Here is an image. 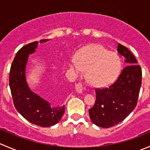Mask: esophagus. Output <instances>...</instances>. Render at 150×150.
<instances>
[{
	"mask_svg": "<svg viewBox=\"0 0 150 150\" xmlns=\"http://www.w3.org/2000/svg\"><path fill=\"white\" fill-rule=\"evenodd\" d=\"M75 89H76L77 92L78 93H82L83 91V84L81 83H78L75 85Z\"/></svg>",
	"mask_w": 150,
	"mask_h": 150,
	"instance_id": "34e87169",
	"label": "esophagus"
}]
</instances>
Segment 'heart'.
I'll list each match as a JSON object with an SVG mask.
<instances>
[{
  "label": "heart",
  "instance_id": "b5f03b06",
  "mask_svg": "<svg viewBox=\"0 0 150 150\" xmlns=\"http://www.w3.org/2000/svg\"><path fill=\"white\" fill-rule=\"evenodd\" d=\"M70 67L77 74L88 71L90 83L102 87L115 81L120 73L121 62L115 53L100 45H93L81 51Z\"/></svg>",
  "mask_w": 150,
  "mask_h": 150
}]
</instances>
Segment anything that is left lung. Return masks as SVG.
<instances>
[{
    "label": "left lung",
    "instance_id": "left-lung-1",
    "mask_svg": "<svg viewBox=\"0 0 150 150\" xmlns=\"http://www.w3.org/2000/svg\"><path fill=\"white\" fill-rule=\"evenodd\" d=\"M117 52L125 57L127 65L115 82L107 88L96 89V102L88 110L93 123L110 128L122 121L135 109L138 102L142 69L132 53L118 43Z\"/></svg>",
    "mask_w": 150,
    "mask_h": 150
}]
</instances>
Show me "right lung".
I'll use <instances>...</instances> for the list:
<instances>
[{
    "mask_svg": "<svg viewBox=\"0 0 150 150\" xmlns=\"http://www.w3.org/2000/svg\"><path fill=\"white\" fill-rule=\"evenodd\" d=\"M48 39L40 40V43ZM38 45L35 41L23 46L16 53L11 66L9 86L16 110L29 122L41 127H49L57 124L62 117L65 105L51 107L49 102L33 93L25 78V68L29 54H33Z\"/></svg>",
    "mask_w": 150,
    "mask_h": 150,
    "instance_id": "add662e5",
    "label": "right lung"
}]
</instances>
